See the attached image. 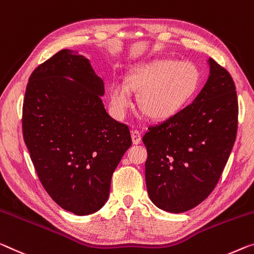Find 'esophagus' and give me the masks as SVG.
I'll use <instances>...</instances> for the list:
<instances>
[{"label":"esophagus","mask_w":254,"mask_h":254,"mask_svg":"<svg viewBox=\"0 0 254 254\" xmlns=\"http://www.w3.org/2000/svg\"><path fill=\"white\" fill-rule=\"evenodd\" d=\"M131 136H132V142L134 144H139L141 142V133H140L138 130H132Z\"/></svg>","instance_id":"1"}]
</instances>
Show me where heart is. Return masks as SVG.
I'll return each instance as SVG.
<instances>
[{"label": "heart", "mask_w": 254, "mask_h": 254, "mask_svg": "<svg viewBox=\"0 0 254 254\" xmlns=\"http://www.w3.org/2000/svg\"><path fill=\"white\" fill-rule=\"evenodd\" d=\"M200 82V71L192 62L158 60L142 64L131 70L127 81L111 83V110L116 119H123L132 104L133 89L140 91V108L151 120L172 119L192 102Z\"/></svg>", "instance_id": "heart-1"}]
</instances>
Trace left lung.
<instances>
[{"label": "left lung", "mask_w": 254, "mask_h": 254, "mask_svg": "<svg viewBox=\"0 0 254 254\" xmlns=\"http://www.w3.org/2000/svg\"><path fill=\"white\" fill-rule=\"evenodd\" d=\"M210 74L192 104L150 127L146 184L149 198L180 214L198 206L218 183L236 139L239 104L231 74L208 60Z\"/></svg>", "instance_id": "8db88e82"}]
</instances>
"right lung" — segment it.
Masks as SVG:
<instances>
[{"label": "right lung", "instance_id": "1", "mask_svg": "<svg viewBox=\"0 0 254 254\" xmlns=\"http://www.w3.org/2000/svg\"><path fill=\"white\" fill-rule=\"evenodd\" d=\"M103 79L89 60L62 50L38 65L22 107L23 140L44 189L78 216L98 211L132 144L127 126L104 107Z\"/></svg>", "mask_w": 254, "mask_h": 254}]
</instances>
